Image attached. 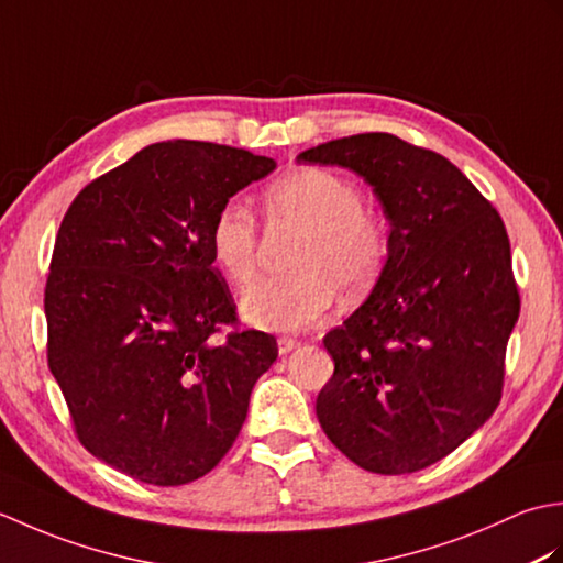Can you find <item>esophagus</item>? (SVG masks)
<instances>
[{"label": "esophagus", "instance_id": "obj_1", "mask_svg": "<svg viewBox=\"0 0 563 563\" xmlns=\"http://www.w3.org/2000/svg\"><path fill=\"white\" fill-rule=\"evenodd\" d=\"M297 345H300V341H297V339L280 336V339H278V353H280V355H288L290 351L297 349Z\"/></svg>", "mask_w": 563, "mask_h": 563}]
</instances>
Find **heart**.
<instances>
[{
  "label": "heart",
  "mask_w": 563,
  "mask_h": 563,
  "mask_svg": "<svg viewBox=\"0 0 563 563\" xmlns=\"http://www.w3.org/2000/svg\"><path fill=\"white\" fill-rule=\"evenodd\" d=\"M273 227L300 230L290 256L295 273L266 278L242 295V317L263 331H305L331 314L339 290L349 297L375 285L389 254L387 230L363 208V190L336 172L297 169L263 194ZM214 266L234 285L256 273L258 234L244 202L230 200L210 224Z\"/></svg>",
  "instance_id": "obj_1"
}]
</instances>
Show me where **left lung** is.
Returning <instances> with one entry per match:
<instances>
[{
	"instance_id": "1",
	"label": "left lung",
	"mask_w": 563,
	"mask_h": 563,
	"mask_svg": "<svg viewBox=\"0 0 563 563\" xmlns=\"http://www.w3.org/2000/svg\"><path fill=\"white\" fill-rule=\"evenodd\" d=\"M297 159L355 172L391 227L373 292L324 336L336 367L317 397L319 423L367 472L426 470L500 401L520 314L504 220L452 162L389 133Z\"/></svg>"
}]
</instances>
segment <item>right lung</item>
Wrapping results in <instances>:
<instances>
[{
	"label": "right lung",
	"instance_id": "obj_1",
	"mask_svg": "<svg viewBox=\"0 0 563 563\" xmlns=\"http://www.w3.org/2000/svg\"><path fill=\"white\" fill-rule=\"evenodd\" d=\"M275 169L271 157L166 140L71 202L45 285L47 365L81 445L154 486L200 479L232 448L251 389L278 357L268 333H230L234 300L210 224Z\"/></svg>",
	"mask_w": 563,
	"mask_h": 563
}]
</instances>
